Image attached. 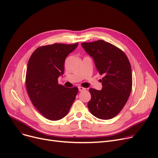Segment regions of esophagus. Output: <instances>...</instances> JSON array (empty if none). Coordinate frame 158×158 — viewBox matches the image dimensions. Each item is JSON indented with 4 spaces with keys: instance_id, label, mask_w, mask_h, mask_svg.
I'll use <instances>...</instances> for the list:
<instances>
[{
    "instance_id": "1",
    "label": "esophagus",
    "mask_w": 158,
    "mask_h": 158,
    "mask_svg": "<svg viewBox=\"0 0 158 158\" xmlns=\"http://www.w3.org/2000/svg\"><path fill=\"white\" fill-rule=\"evenodd\" d=\"M78 88H79V92H82V91H85V90H86V88H85L82 87V86H79Z\"/></svg>"
}]
</instances>
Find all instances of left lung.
Returning a JSON list of instances; mask_svg holds the SVG:
<instances>
[{
    "instance_id": "obj_1",
    "label": "left lung",
    "mask_w": 158,
    "mask_h": 158,
    "mask_svg": "<svg viewBox=\"0 0 158 158\" xmlns=\"http://www.w3.org/2000/svg\"><path fill=\"white\" fill-rule=\"evenodd\" d=\"M81 45L93 57L97 71L104 76L101 90L89 89L92 97L88 109L98 118H113L121 111L131 92L130 62L121 49L104 40L82 43Z\"/></svg>"
}]
</instances>
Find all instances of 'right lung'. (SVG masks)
<instances>
[{"label": "right lung", "mask_w": 158, "mask_h": 158, "mask_svg": "<svg viewBox=\"0 0 158 158\" xmlns=\"http://www.w3.org/2000/svg\"><path fill=\"white\" fill-rule=\"evenodd\" d=\"M74 44H54L37 48L31 56L26 85L31 102L46 118L58 120L68 114L78 88L58 84L64 73L65 58L76 48Z\"/></svg>", "instance_id": "right-lung-1"}]
</instances>
